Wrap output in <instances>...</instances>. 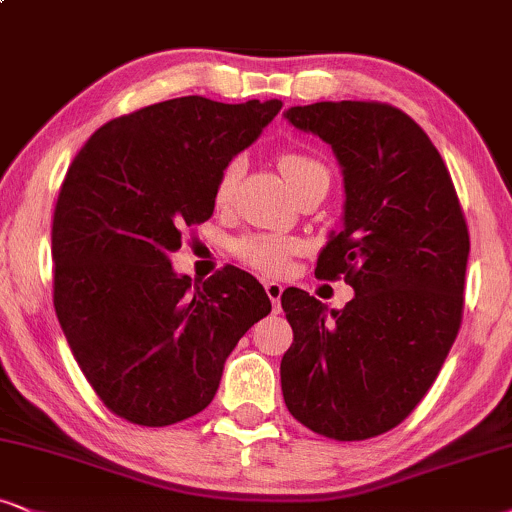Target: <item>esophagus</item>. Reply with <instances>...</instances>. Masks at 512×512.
<instances>
[{
    "mask_svg": "<svg viewBox=\"0 0 512 512\" xmlns=\"http://www.w3.org/2000/svg\"><path fill=\"white\" fill-rule=\"evenodd\" d=\"M264 290H267L271 304H274V312H281V295H283V286L278 281H267L264 283Z\"/></svg>",
    "mask_w": 512,
    "mask_h": 512,
    "instance_id": "esophagus-1",
    "label": "esophagus"
}]
</instances>
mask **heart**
<instances>
[{"label": "heart", "mask_w": 512, "mask_h": 512, "mask_svg": "<svg viewBox=\"0 0 512 512\" xmlns=\"http://www.w3.org/2000/svg\"><path fill=\"white\" fill-rule=\"evenodd\" d=\"M278 170H281L283 177L288 179V184L293 186L295 181H300L304 174L314 170H326L319 160L312 158V155L295 151V148H288V151H281L278 155ZM243 174V163L241 158L231 160L229 165L224 167L222 174H219L215 198L219 205L229 203L231 196H234L238 179ZM300 250V243L295 238L288 236H276V234H250L238 238L234 243V255L248 267L264 271V274H281L283 269L288 267V260Z\"/></svg>", "instance_id": "1"}]
</instances>
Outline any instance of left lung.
I'll list each match as a JSON object with an SVG mask.
<instances>
[{"instance_id":"left-lung-1","label":"left lung","mask_w":512,"mask_h":512,"mask_svg":"<svg viewBox=\"0 0 512 512\" xmlns=\"http://www.w3.org/2000/svg\"><path fill=\"white\" fill-rule=\"evenodd\" d=\"M286 118L342 167L345 226L314 274L345 278L354 297L328 312L300 288L281 295L283 399L316 435L359 442L397 428L435 383L463 319L468 224L442 155L399 108L321 101Z\"/></svg>"}]
</instances>
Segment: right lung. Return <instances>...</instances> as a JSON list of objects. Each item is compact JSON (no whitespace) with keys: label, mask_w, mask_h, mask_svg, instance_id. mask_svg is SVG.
I'll use <instances>...</instances> for the list:
<instances>
[{"label":"right lung","mask_w":512,"mask_h":512,"mask_svg":"<svg viewBox=\"0 0 512 512\" xmlns=\"http://www.w3.org/2000/svg\"><path fill=\"white\" fill-rule=\"evenodd\" d=\"M281 101L181 96L96 129L58 193V323L108 411L146 428L196 416L236 342L271 312L262 283L224 267L191 288L172 271L181 231L215 210L219 174Z\"/></svg>","instance_id":"obj_1"}]
</instances>
